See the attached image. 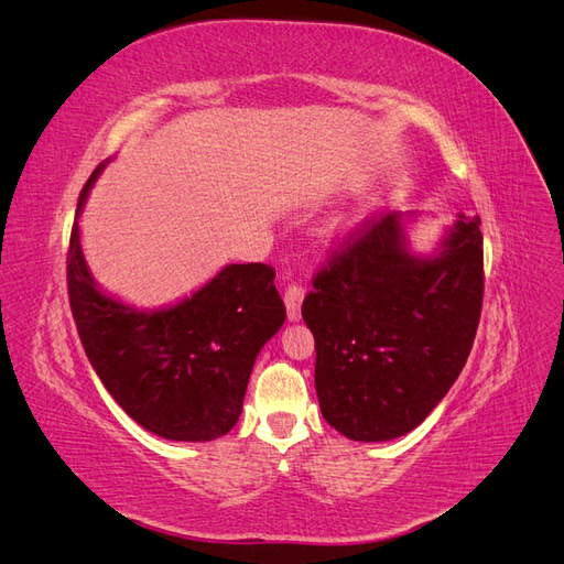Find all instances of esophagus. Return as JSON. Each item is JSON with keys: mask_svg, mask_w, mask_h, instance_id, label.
Here are the masks:
<instances>
[{"mask_svg": "<svg viewBox=\"0 0 564 564\" xmlns=\"http://www.w3.org/2000/svg\"><path fill=\"white\" fill-rule=\"evenodd\" d=\"M305 296V289L301 284H289L284 289V303H286V317L289 319H299L301 317V303Z\"/></svg>", "mask_w": 564, "mask_h": 564, "instance_id": "obj_1", "label": "esophagus"}]
</instances>
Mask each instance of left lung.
Here are the masks:
<instances>
[{
    "instance_id": "1",
    "label": "left lung",
    "mask_w": 564,
    "mask_h": 564,
    "mask_svg": "<svg viewBox=\"0 0 564 564\" xmlns=\"http://www.w3.org/2000/svg\"><path fill=\"white\" fill-rule=\"evenodd\" d=\"M480 220L460 216L429 259L400 214L362 220L313 275L301 313L315 336L322 416L357 442L400 437L464 369L485 294Z\"/></svg>"
}]
</instances>
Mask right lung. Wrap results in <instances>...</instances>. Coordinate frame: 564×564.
<instances>
[{
    "instance_id": "1",
    "label": "right lung",
    "mask_w": 564,
    "mask_h": 564,
    "mask_svg": "<svg viewBox=\"0 0 564 564\" xmlns=\"http://www.w3.org/2000/svg\"><path fill=\"white\" fill-rule=\"evenodd\" d=\"M100 169L84 183L77 214ZM67 296L82 346L115 402L145 431L178 442H207L232 429L256 355L286 317L275 268L265 263L228 265L174 308L133 311L96 289L77 218Z\"/></svg>"
}]
</instances>
